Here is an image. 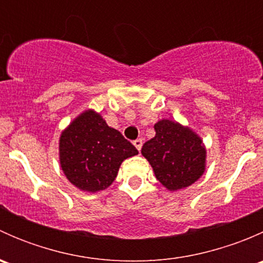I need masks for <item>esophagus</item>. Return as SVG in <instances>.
<instances>
[{
	"mask_svg": "<svg viewBox=\"0 0 263 263\" xmlns=\"http://www.w3.org/2000/svg\"><path fill=\"white\" fill-rule=\"evenodd\" d=\"M134 145H135V147L137 148V150H141V147H142V139H137V140H135L134 141Z\"/></svg>",
	"mask_w": 263,
	"mask_h": 263,
	"instance_id": "obj_1",
	"label": "esophagus"
}]
</instances>
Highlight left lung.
I'll use <instances>...</instances> for the list:
<instances>
[{"mask_svg": "<svg viewBox=\"0 0 263 263\" xmlns=\"http://www.w3.org/2000/svg\"><path fill=\"white\" fill-rule=\"evenodd\" d=\"M154 128L155 136L145 142L141 154L156 179L172 192L198 181L206 169L202 139L188 126L171 119H160Z\"/></svg>", "mask_w": 263, "mask_h": 263, "instance_id": "left-lung-1", "label": "left lung"}]
</instances>
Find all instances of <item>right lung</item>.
Returning a JSON list of instances; mask_svg holds the SVG:
<instances>
[{
  "mask_svg": "<svg viewBox=\"0 0 263 263\" xmlns=\"http://www.w3.org/2000/svg\"><path fill=\"white\" fill-rule=\"evenodd\" d=\"M60 164L66 178L84 192H99L115 182L122 161L139 154L100 113L86 109L60 136Z\"/></svg>",
  "mask_w": 263,
  "mask_h": 263,
  "instance_id": "add662e5",
  "label": "right lung"
}]
</instances>
